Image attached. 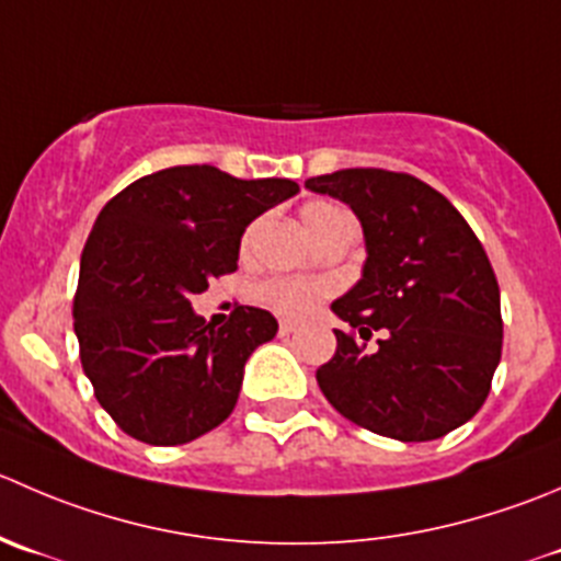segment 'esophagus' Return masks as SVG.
<instances>
[{"instance_id": "obj_1", "label": "esophagus", "mask_w": 561, "mask_h": 561, "mask_svg": "<svg viewBox=\"0 0 561 561\" xmlns=\"http://www.w3.org/2000/svg\"><path fill=\"white\" fill-rule=\"evenodd\" d=\"M296 331H298L296 320H282V323H279V334L282 336H290V334H296Z\"/></svg>"}]
</instances>
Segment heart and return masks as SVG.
I'll return each instance as SVG.
<instances>
[{"label": "heart", "instance_id": "obj_1", "mask_svg": "<svg viewBox=\"0 0 561 561\" xmlns=\"http://www.w3.org/2000/svg\"><path fill=\"white\" fill-rule=\"evenodd\" d=\"M342 216H347L345 210L336 208V205L331 203H309L304 205L301 210V221L312 238H318L325 227H331L336 219H342ZM323 296L325 287L320 285V282L309 279H271L263 285L265 301L285 314L312 312V309L323 301Z\"/></svg>", "mask_w": 561, "mask_h": 561}]
</instances>
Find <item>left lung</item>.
Segmentation results:
<instances>
[{
	"mask_svg": "<svg viewBox=\"0 0 561 561\" xmlns=\"http://www.w3.org/2000/svg\"><path fill=\"white\" fill-rule=\"evenodd\" d=\"M304 186L356 214L362 276L331 304L336 329L318 369L345 419L394 442H433L466 425L502 358V298L485 249L453 203L386 170H336ZM380 333L378 348L366 345Z\"/></svg>",
	"mask_w": 561,
	"mask_h": 561,
	"instance_id": "left-lung-1",
	"label": "left lung"
}]
</instances>
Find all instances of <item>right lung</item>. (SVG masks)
<instances>
[{"label":"right lung","mask_w":561,"mask_h":561,"mask_svg":"<svg viewBox=\"0 0 561 561\" xmlns=\"http://www.w3.org/2000/svg\"><path fill=\"white\" fill-rule=\"evenodd\" d=\"M287 178L238 181L216 167H170L108 199L81 252L73 329L103 411L130 438L175 447L219 427L243 367L279 323L238 307L214 329L192 307L238 268L247 227L296 197Z\"/></svg>","instance_id":"1"}]
</instances>
